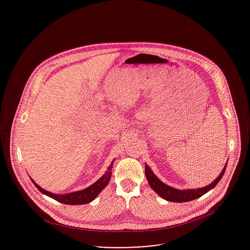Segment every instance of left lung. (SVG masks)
Returning a JSON list of instances; mask_svg holds the SVG:
<instances>
[{"instance_id":"left-lung-1","label":"left lung","mask_w":250,"mask_h":250,"mask_svg":"<svg viewBox=\"0 0 250 250\" xmlns=\"http://www.w3.org/2000/svg\"><path fill=\"white\" fill-rule=\"evenodd\" d=\"M226 167L227 164L224 167V168L222 169L219 176L215 179L212 184H210L209 186H207L205 188H197V189L179 190V189L173 188L171 187H168V186L165 185L164 183H162L159 179L155 176L154 172L152 171V169L150 168V167L148 165H145V175H146V178H147V181H148L150 187L161 198L165 199L166 201H168V202H190V201H193L195 199H198V198L202 197V195H204L205 193H207L208 191L214 188V187L217 185V183L220 181V179L222 178Z\"/></svg>"}]
</instances>
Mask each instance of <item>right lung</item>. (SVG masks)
<instances>
[{
	"mask_svg": "<svg viewBox=\"0 0 250 250\" xmlns=\"http://www.w3.org/2000/svg\"><path fill=\"white\" fill-rule=\"evenodd\" d=\"M113 162H114V159L111 161L106 173L101 178L98 179L95 184H93L92 186H90L89 188H85L83 190L76 191V192H72V193L64 194V195H57V194L50 193L48 191L41 188L35 181H33V180L32 181H33L34 185L36 186V188L41 193L54 199L57 202H62L64 204H70V205L85 204V203L91 202L93 200H95V197L103 190V188L108 184L110 177H111V167L113 165Z\"/></svg>",
	"mask_w": 250,
	"mask_h": 250,
	"instance_id": "right-lung-1",
	"label": "right lung"
}]
</instances>
